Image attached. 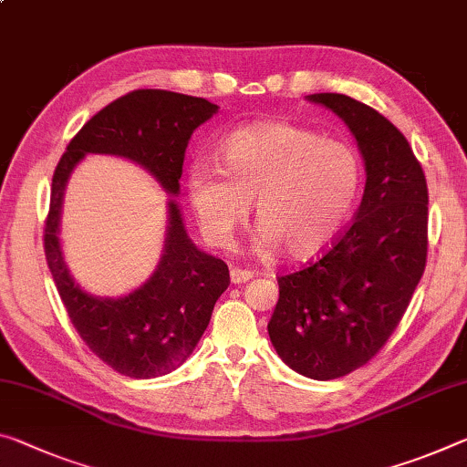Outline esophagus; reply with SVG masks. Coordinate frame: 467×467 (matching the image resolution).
Returning <instances> with one entry per match:
<instances>
[{
    "label": "esophagus",
    "mask_w": 467,
    "mask_h": 467,
    "mask_svg": "<svg viewBox=\"0 0 467 467\" xmlns=\"http://www.w3.org/2000/svg\"><path fill=\"white\" fill-rule=\"evenodd\" d=\"M254 278V272L251 270H243V268H231V280L233 285H241L247 283V280Z\"/></svg>",
    "instance_id": "34e87169"
}]
</instances>
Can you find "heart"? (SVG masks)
Masks as SVG:
<instances>
[{
  "mask_svg": "<svg viewBox=\"0 0 467 467\" xmlns=\"http://www.w3.org/2000/svg\"><path fill=\"white\" fill-rule=\"evenodd\" d=\"M364 166L355 147L288 122L254 124L226 137L220 166L197 161L189 199L207 241L228 247L255 202L264 254L295 260L327 249L349 220Z\"/></svg>",
  "mask_w": 467,
  "mask_h": 467,
  "instance_id": "1",
  "label": "heart"
}]
</instances>
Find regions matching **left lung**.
<instances>
[{"label": "left lung", "mask_w": 467, "mask_h": 467, "mask_svg": "<svg viewBox=\"0 0 467 467\" xmlns=\"http://www.w3.org/2000/svg\"><path fill=\"white\" fill-rule=\"evenodd\" d=\"M345 120L366 161L355 220L299 272L278 276L268 322L274 349L314 380L366 366L401 322L426 268L428 187L403 132L374 108L340 93H316Z\"/></svg>", "instance_id": "8db88e82"}]
</instances>
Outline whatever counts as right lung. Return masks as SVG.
Masks as SVG:
<instances>
[{
    "label": "right lung",
    "mask_w": 467,
    "mask_h": 467,
    "mask_svg": "<svg viewBox=\"0 0 467 467\" xmlns=\"http://www.w3.org/2000/svg\"><path fill=\"white\" fill-rule=\"evenodd\" d=\"M216 112L218 106L203 98L137 88L103 108L72 137L51 179L43 231L51 276L83 343L129 379L168 374L193 353L213 306L231 285V274L224 262L191 243L179 205L170 202L166 249L151 278L120 299L87 295L74 285L57 239L66 181L87 153H112L150 170L176 195L189 139Z\"/></svg>",
    "instance_id": "1"
}]
</instances>
